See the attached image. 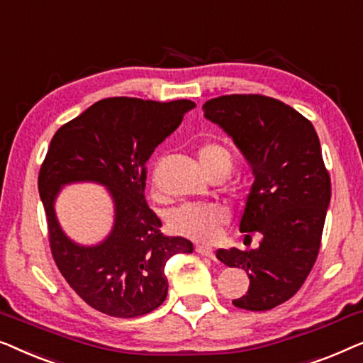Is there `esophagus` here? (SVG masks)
Returning a JSON list of instances; mask_svg holds the SVG:
<instances>
[{
    "label": "esophagus",
    "instance_id": "1",
    "mask_svg": "<svg viewBox=\"0 0 363 363\" xmlns=\"http://www.w3.org/2000/svg\"><path fill=\"white\" fill-rule=\"evenodd\" d=\"M196 252L199 255H202V257H207V258H216V253H213L212 248L208 247H203V245H197L196 247Z\"/></svg>",
    "mask_w": 363,
    "mask_h": 363
}]
</instances>
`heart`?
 <instances>
[{"mask_svg":"<svg viewBox=\"0 0 363 363\" xmlns=\"http://www.w3.org/2000/svg\"><path fill=\"white\" fill-rule=\"evenodd\" d=\"M199 161L208 177L218 176L225 179L233 171V155L225 145L207 141L199 147ZM228 208L213 202H189L172 208L169 225L172 230L197 242H212L218 237L222 227L228 222Z\"/></svg>","mask_w":363,"mask_h":363,"instance_id":"obj_1","label":"heart"}]
</instances>
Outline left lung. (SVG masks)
<instances>
[{"mask_svg":"<svg viewBox=\"0 0 363 363\" xmlns=\"http://www.w3.org/2000/svg\"><path fill=\"white\" fill-rule=\"evenodd\" d=\"M203 115L233 138L255 182L240 218L245 237L262 233L257 250H217L242 268L250 288L233 306L268 311L298 293L319 255L330 202V176L313 123L281 100L232 94L202 105Z\"/></svg>","mask_w":363,"mask_h":363,"instance_id":"1","label":"left lung"}]
</instances>
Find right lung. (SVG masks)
<instances>
[{"label":"right lung","instance_id":"add662e5","mask_svg":"<svg viewBox=\"0 0 363 363\" xmlns=\"http://www.w3.org/2000/svg\"><path fill=\"white\" fill-rule=\"evenodd\" d=\"M194 106L191 100L104 99L50 140L38 179L50 252L70 288L106 315L138 318L160 308L167 296V259L192 253L187 238L161 232L145 187L146 161ZM79 180L104 183L116 202L114 230L96 247L70 242L55 218L60 187Z\"/></svg>","mask_w":363,"mask_h":363}]
</instances>
